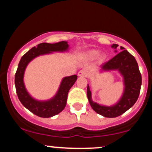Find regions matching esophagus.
Instances as JSON below:
<instances>
[{
	"label": "esophagus",
	"mask_w": 152,
	"mask_h": 152,
	"mask_svg": "<svg viewBox=\"0 0 152 152\" xmlns=\"http://www.w3.org/2000/svg\"><path fill=\"white\" fill-rule=\"evenodd\" d=\"M78 75L79 76H82V77H86L87 75H88V71L85 70V69H83V70H81L78 72Z\"/></svg>",
	"instance_id": "34e87169"
}]
</instances>
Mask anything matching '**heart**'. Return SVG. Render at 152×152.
I'll use <instances>...</instances> for the list:
<instances>
[{
    "label": "heart",
    "instance_id": "1",
    "mask_svg": "<svg viewBox=\"0 0 152 152\" xmlns=\"http://www.w3.org/2000/svg\"><path fill=\"white\" fill-rule=\"evenodd\" d=\"M99 56V51L96 50H91L89 51H88L86 54V56L89 59H94L96 58L97 56ZM105 58V56L104 55H102L100 56V60H104Z\"/></svg>",
    "mask_w": 152,
    "mask_h": 152
}]
</instances>
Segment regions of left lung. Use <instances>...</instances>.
<instances>
[{
  "instance_id": "1",
  "label": "left lung",
  "mask_w": 152,
  "mask_h": 152,
  "mask_svg": "<svg viewBox=\"0 0 152 152\" xmlns=\"http://www.w3.org/2000/svg\"><path fill=\"white\" fill-rule=\"evenodd\" d=\"M117 44L112 47L117 48ZM121 52L102 66V71L118 70L124 76L125 89L121 99L116 105L104 106L99 105L91 100V92L87 86V97L91 106L97 114L108 118L117 117L134 106L139 96L142 86V75L136 59L124 47H120Z\"/></svg>"
}]
</instances>
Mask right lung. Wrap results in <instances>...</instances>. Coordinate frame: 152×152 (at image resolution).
<instances>
[{
	"label": "right lung",
	"mask_w": 152,
	"mask_h": 152,
	"mask_svg": "<svg viewBox=\"0 0 152 152\" xmlns=\"http://www.w3.org/2000/svg\"><path fill=\"white\" fill-rule=\"evenodd\" d=\"M68 48L69 45L66 41H61L53 44L48 43H40L24 54L19 62L15 74V86L17 95L23 105L36 116L48 118L62 111L66 106L69 89L76 82L77 76L73 75L64 78L61 83L58 93L52 99L47 102H38L29 95L24 86L23 74L26 66L32 59L38 56L53 51H64Z\"/></svg>",
	"instance_id": "1"
}]
</instances>
